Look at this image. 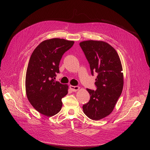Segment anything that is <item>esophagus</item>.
I'll list each match as a JSON object with an SVG mask.
<instances>
[{"instance_id": "esophagus-1", "label": "esophagus", "mask_w": 150, "mask_h": 150, "mask_svg": "<svg viewBox=\"0 0 150 150\" xmlns=\"http://www.w3.org/2000/svg\"><path fill=\"white\" fill-rule=\"evenodd\" d=\"M69 87H70V89L72 90V91H76L80 89L79 86H72V85H70Z\"/></svg>"}]
</instances>
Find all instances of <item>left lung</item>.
<instances>
[{"label": "left lung", "mask_w": 150, "mask_h": 150, "mask_svg": "<svg viewBox=\"0 0 150 150\" xmlns=\"http://www.w3.org/2000/svg\"><path fill=\"white\" fill-rule=\"evenodd\" d=\"M90 65L92 76L97 73L96 90L86 89L90 100L83 106L89 119L98 120L112 112L123 86V75L120 58L115 50L103 41H86L80 43Z\"/></svg>", "instance_id": "1"}]
</instances>
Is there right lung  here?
Returning a JSON list of instances; mask_svg holds the SVG:
<instances>
[{
  "label": "right lung",
  "mask_w": 150,
  "mask_h": 150,
  "mask_svg": "<svg viewBox=\"0 0 150 150\" xmlns=\"http://www.w3.org/2000/svg\"><path fill=\"white\" fill-rule=\"evenodd\" d=\"M74 42L53 38L39 44L30 58L25 78L28 101L38 111L51 117L61 109L62 98L68 93V86L54 81L59 73V64L64 53Z\"/></svg>",
  "instance_id": "obj_1"
}]
</instances>
